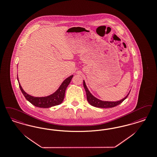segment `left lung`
I'll return each mask as SVG.
<instances>
[{"mask_svg": "<svg viewBox=\"0 0 157 157\" xmlns=\"http://www.w3.org/2000/svg\"><path fill=\"white\" fill-rule=\"evenodd\" d=\"M83 86H84V88L86 91L87 100H88L89 103L93 106L99 107V108H110V107H113L119 105L127 98V96H128V94H130V91L129 92V93L127 94L125 98H124L123 99H121L120 101H103L95 98L94 95L92 94L88 90V88L85 84V81H83Z\"/></svg>", "mask_w": 157, "mask_h": 157, "instance_id": "left-lung-1", "label": "left lung"}]
</instances>
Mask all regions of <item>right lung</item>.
I'll use <instances>...</instances> for the list:
<instances>
[{
	"label": "right lung",
	"instance_id": "1",
	"mask_svg": "<svg viewBox=\"0 0 157 157\" xmlns=\"http://www.w3.org/2000/svg\"><path fill=\"white\" fill-rule=\"evenodd\" d=\"M73 76L74 75H72L65 79L54 93L49 96L44 97H34L30 94H27L21 86L19 83L18 76L17 80L19 82L20 89L27 101L35 106L41 108H48L62 103L65 97V90Z\"/></svg>",
	"mask_w": 157,
	"mask_h": 157
}]
</instances>
